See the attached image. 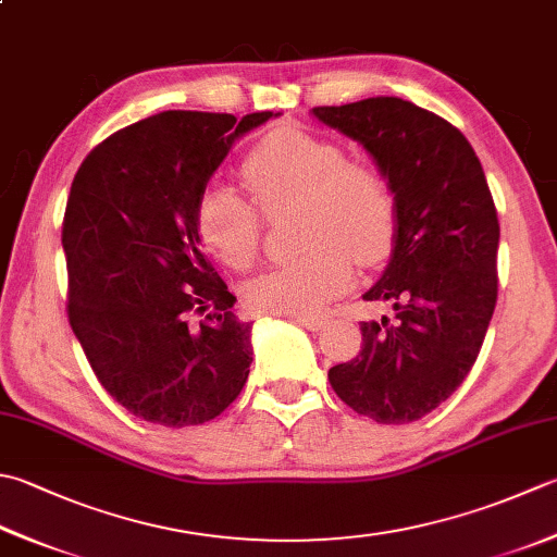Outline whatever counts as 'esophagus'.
Masks as SVG:
<instances>
[{
  "label": "esophagus",
  "instance_id": "34e87169",
  "mask_svg": "<svg viewBox=\"0 0 557 557\" xmlns=\"http://www.w3.org/2000/svg\"><path fill=\"white\" fill-rule=\"evenodd\" d=\"M294 321H297L299 325H304V329L309 331H321L325 323H329V319L325 315H294Z\"/></svg>",
  "mask_w": 557,
  "mask_h": 557
}]
</instances>
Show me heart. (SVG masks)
I'll use <instances>...</instances> for the list:
<instances>
[{"label":"heart","mask_w":557,"mask_h":557,"mask_svg":"<svg viewBox=\"0 0 557 557\" xmlns=\"http://www.w3.org/2000/svg\"><path fill=\"white\" fill-rule=\"evenodd\" d=\"M242 173L265 212L297 205V244L307 248L248 282L253 311L313 315L350 287L355 260L376 265L394 250L398 205L386 176L374 163L347 159L335 141L294 127L275 129L248 149ZM195 222L222 263L234 270L256 263L263 214L253 200L228 185H207Z\"/></svg>","instance_id":"1"}]
</instances>
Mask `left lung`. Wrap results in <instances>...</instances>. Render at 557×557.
<instances>
[{
    "instance_id": "1",
    "label": "left lung",
    "mask_w": 557,
    "mask_h": 557,
    "mask_svg": "<svg viewBox=\"0 0 557 557\" xmlns=\"http://www.w3.org/2000/svg\"><path fill=\"white\" fill-rule=\"evenodd\" d=\"M313 115L362 141L398 205L391 263L367 301L362 350L329 372L345 406L406 424L449 398L475 364L497 304L499 222L485 173L459 127L396 96L319 106Z\"/></svg>"
}]
</instances>
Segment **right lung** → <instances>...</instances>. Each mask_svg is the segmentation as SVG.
Returning <instances> with one entry per match:
<instances>
[{
  "label": "right lung",
  "instance_id": "1",
  "mask_svg": "<svg viewBox=\"0 0 557 557\" xmlns=\"http://www.w3.org/2000/svg\"><path fill=\"white\" fill-rule=\"evenodd\" d=\"M272 111H163L96 145L62 220L67 315L101 386L135 418L190 428L232 406L250 323L202 253L200 193L232 141Z\"/></svg>",
  "mask_w": 557,
  "mask_h": 557
}]
</instances>
